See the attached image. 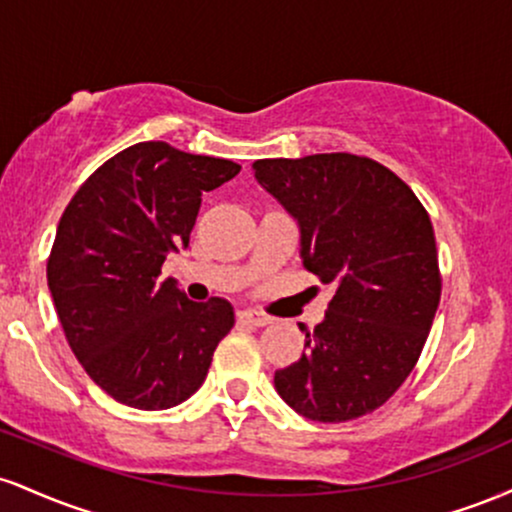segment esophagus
I'll return each mask as SVG.
<instances>
[{
  "label": "esophagus",
  "instance_id": "1",
  "mask_svg": "<svg viewBox=\"0 0 512 512\" xmlns=\"http://www.w3.org/2000/svg\"><path fill=\"white\" fill-rule=\"evenodd\" d=\"M238 320L243 322V325H250V327L269 325V317L264 313H257V310H240Z\"/></svg>",
  "mask_w": 512,
  "mask_h": 512
}]
</instances>
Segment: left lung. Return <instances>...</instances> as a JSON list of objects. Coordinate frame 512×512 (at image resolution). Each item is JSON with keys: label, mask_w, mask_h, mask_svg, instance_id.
<instances>
[{"label": "left lung", "mask_w": 512, "mask_h": 512, "mask_svg": "<svg viewBox=\"0 0 512 512\" xmlns=\"http://www.w3.org/2000/svg\"><path fill=\"white\" fill-rule=\"evenodd\" d=\"M255 178L301 228L303 267L334 286L305 351L274 373L293 411L320 424L370 414L419 361L440 303L436 236L411 187L354 154L262 158Z\"/></svg>", "instance_id": "obj_1"}]
</instances>
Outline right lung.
I'll use <instances>...</instances> for the list:
<instances>
[{"instance_id": "obj_1", "label": "right lung", "mask_w": 512, "mask_h": 512, "mask_svg": "<svg viewBox=\"0 0 512 512\" xmlns=\"http://www.w3.org/2000/svg\"><path fill=\"white\" fill-rule=\"evenodd\" d=\"M226 158L139 142L76 190L57 226L48 286L88 378L117 402L158 411L185 402L231 332V303H195L158 281L168 252L190 243L204 192L236 178Z\"/></svg>"}]
</instances>
